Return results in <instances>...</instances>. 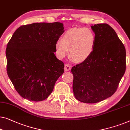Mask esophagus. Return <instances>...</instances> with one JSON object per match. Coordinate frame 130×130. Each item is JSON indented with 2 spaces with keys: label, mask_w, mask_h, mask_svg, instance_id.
Wrapping results in <instances>:
<instances>
[{
  "label": "esophagus",
  "mask_w": 130,
  "mask_h": 130,
  "mask_svg": "<svg viewBox=\"0 0 130 130\" xmlns=\"http://www.w3.org/2000/svg\"><path fill=\"white\" fill-rule=\"evenodd\" d=\"M71 69V66L69 64L67 63V64H65L64 65V70L65 71H70Z\"/></svg>",
  "instance_id": "34e87169"
}]
</instances>
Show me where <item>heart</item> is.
<instances>
[{"label":"heart","mask_w":130,"mask_h":130,"mask_svg":"<svg viewBox=\"0 0 130 130\" xmlns=\"http://www.w3.org/2000/svg\"><path fill=\"white\" fill-rule=\"evenodd\" d=\"M95 44V36L89 28H73L66 31L56 43V50L60 58L69 55L76 63H83L91 55Z\"/></svg>","instance_id":"b5f03b06"}]
</instances>
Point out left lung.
Segmentation results:
<instances>
[{
  "mask_svg": "<svg viewBox=\"0 0 130 130\" xmlns=\"http://www.w3.org/2000/svg\"><path fill=\"white\" fill-rule=\"evenodd\" d=\"M91 27L95 36L94 49L87 60L71 69L74 96L86 103L113 95L126 69L125 47L115 30L106 23Z\"/></svg>",
  "mask_w": 130,
  "mask_h": 130,
  "instance_id": "left-lung-1",
  "label": "left lung"
}]
</instances>
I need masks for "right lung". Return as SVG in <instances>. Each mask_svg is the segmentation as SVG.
<instances>
[{"mask_svg":"<svg viewBox=\"0 0 130 130\" xmlns=\"http://www.w3.org/2000/svg\"><path fill=\"white\" fill-rule=\"evenodd\" d=\"M64 31L60 22L26 24L19 27L7 43V75L24 99L40 101L52 93L64 73L63 62L54 54Z\"/></svg>","mask_w":130,"mask_h":130,"instance_id":"right-lung-1","label":"right lung"}]
</instances>
